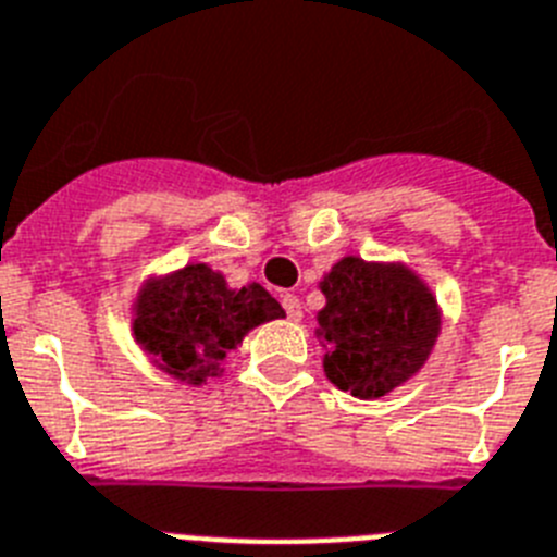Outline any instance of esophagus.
Segmentation results:
<instances>
[{
    "label": "esophagus",
    "instance_id": "1",
    "mask_svg": "<svg viewBox=\"0 0 557 557\" xmlns=\"http://www.w3.org/2000/svg\"><path fill=\"white\" fill-rule=\"evenodd\" d=\"M283 308L292 322H299V319H302V306H299V299L294 297V294H283Z\"/></svg>",
    "mask_w": 557,
    "mask_h": 557
}]
</instances>
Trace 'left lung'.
I'll return each instance as SVG.
<instances>
[{
  "label": "left lung",
  "mask_w": 557,
  "mask_h": 557,
  "mask_svg": "<svg viewBox=\"0 0 557 557\" xmlns=\"http://www.w3.org/2000/svg\"><path fill=\"white\" fill-rule=\"evenodd\" d=\"M319 288L325 308L317 313V338L333 386L375 400L423 370L443 311L418 272L398 260L347 255L319 280Z\"/></svg>",
  "instance_id": "1"
}]
</instances>
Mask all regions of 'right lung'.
<instances>
[{
    "label": "right lung",
    "instance_id": "1",
    "mask_svg": "<svg viewBox=\"0 0 557 557\" xmlns=\"http://www.w3.org/2000/svg\"><path fill=\"white\" fill-rule=\"evenodd\" d=\"M132 313L134 342L159 370L187 386L219 379L224 359L251 327L285 317L263 285L230 288L207 263L145 277Z\"/></svg>",
    "mask_w": 557,
    "mask_h": 557
}]
</instances>
